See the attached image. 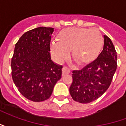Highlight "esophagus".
Here are the masks:
<instances>
[{
  "label": "esophagus",
  "instance_id": "1",
  "mask_svg": "<svg viewBox=\"0 0 126 126\" xmlns=\"http://www.w3.org/2000/svg\"><path fill=\"white\" fill-rule=\"evenodd\" d=\"M70 73V70L67 67H63V69H62V75L64 76L65 74H68Z\"/></svg>",
  "mask_w": 126,
  "mask_h": 126
}]
</instances>
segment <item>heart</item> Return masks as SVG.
<instances>
[{"mask_svg":"<svg viewBox=\"0 0 126 126\" xmlns=\"http://www.w3.org/2000/svg\"><path fill=\"white\" fill-rule=\"evenodd\" d=\"M57 42L50 44L52 58L57 63H62L71 56L79 65L92 63L97 57L103 43L100 32L96 30L69 28L60 31L56 37Z\"/></svg>","mask_w":126,"mask_h":126,"instance_id":"1","label":"heart"}]
</instances>
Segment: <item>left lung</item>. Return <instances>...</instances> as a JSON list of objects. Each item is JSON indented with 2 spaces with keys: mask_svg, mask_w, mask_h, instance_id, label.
Returning a JSON list of instances; mask_svg holds the SVG:
<instances>
[{
  "mask_svg": "<svg viewBox=\"0 0 126 126\" xmlns=\"http://www.w3.org/2000/svg\"><path fill=\"white\" fill-rule=\"evenodd\" d=\"M104 46L96 59L81 70L73 71L69 93L75 101L88 103L105 93L117 69V52L113 42L104 35Z\"/></svg>",
  "mask_w": 126,
  "mask_h": 126,
  "instance_id": "left-lung-1",
  "label": "left lung"
}]
</instances>
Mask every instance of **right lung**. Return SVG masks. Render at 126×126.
Returning <instances> with one entry per match:
<instances>
[{
	"label": "right lung",
	"mask_w": 126,
	"mask_h": 126,
	"mask_svg": "<svg viewBox=\"0 0 126 126\" xmlns=\"http://www.w3.org/2000/svg\"><path fill=\"white\" fill-rule=\"evenodd\" d=\"M52 28L39 27L23 33L15 44L11 59L14 84L24 97L41 102L52 94L61 78L62 66L50 58Z\"/></svg>",
	"instance_id": "1"
}]
</instances>
